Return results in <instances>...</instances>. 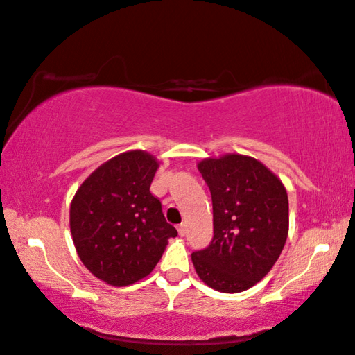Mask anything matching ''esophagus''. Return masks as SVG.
Here are the masks:
<instances>
[{"label": "esophagus", "mask_w": 355, "mask_h": 355, "mask_svg": "<svg viewBox=\"0 0 355 355\" xmlns=\"http://www.w3.org/2000/svg\"><path fill=\"white\" fill-rule=\"evenodd\" d=\"M178 234L180 236H184V234H187V225H184V223H182V225H178Z\"/></svg>", "instance_id": "34e87169"}]
</instances>
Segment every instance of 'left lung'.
Returning <instances> with one entry per match:
<instances>
[{"mask_svg":"<svg viewBox=\"0 0 355 355\" xmlns=\"http://www.w3.org/2000/svg\"><path fill=\"white\" fill-rule=\"evenodd\" d=\"M199 172L211 194L214 237L191 253L196 272L218 292H244L271 271L287 241V191L248 156L205 159Z\"/></svg>","mask_w":355,"mask_h":355,"instance_id":"1","label":"left lung"}]
</instances>
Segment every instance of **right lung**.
<instances>
[{
    "instance_id": "obj_1",
    "label": "right lung",
    "mask_w": 355,
    "mask_h": 355,
    "mask_svg": "<svg viewBox=\"0 0 355 355\" xmlns=\"http://www.w3.org/2000/svg\"><path fill=\"white\" fill-rule=\"evenodd\" d=\"M157 162L129 151L100 166L78 189L70 207L73 242L95 277L116 287L146 277L161 260L168 237L161 200L150 193Z\"/></svg>"
}]
</instances>
